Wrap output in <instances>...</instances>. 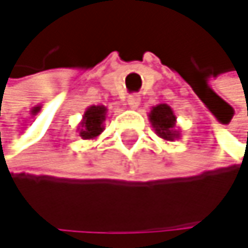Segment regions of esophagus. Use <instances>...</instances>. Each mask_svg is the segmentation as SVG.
<instances>
[{"label":"esophagus","instance_id":"1","mask_svg":"<svg viewBox=\"0 0 248 248\" xmlns=\"http://www.w3.org/2000/svg\"><path fill=\"white\" fill-rule=\"evenodd\" d=\"M140 103H141L140 95H129V97H128V106H129L131 108H137V107L140 106Z\"/></svg>","mask_w":248,"mask_h":248}]
</instances>
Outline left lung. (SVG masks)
Instances as JSON below:
<instances>
[{
  "instance_id": "left-lung-1",
  "label": "left lung",
  "mask_w": 248,
  "mask_h": 248,
  "mask_svg": "<svg viewBox=\"0 0 248 248\" xmlns=\"http://www.w3.org/2000/svg\"><path fill=\"white\" fill-rule=\"evenodd\" d=\"M148 120L154 132L165 141H175L181 137L179 129L176 128V116L170 106L162 103L151 107L148 113Z\"/></svg>"
}]
</instances>
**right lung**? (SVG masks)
<instances>
[{"label": "right lung", "mask_w": 248, "mask_h": 248, "mask_svg": "<svg viewBox=\"0 0 248 248\" xmlns=\"http://www.w3.org/2000/svg\"><path fill=\"white\" fill-rule=\"evenodd\" d=\"M107 119V107L100 104V106H90L79 123V137L82 140H95L100 137L104 131V122Z\"/></svg>", "instance_id": "obj_1"}]
</instances>
